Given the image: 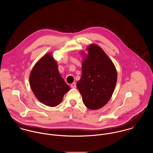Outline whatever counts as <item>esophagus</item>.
<instances>
[{
    "label": "esophagus",
    "instance_id": "esophagus-1",
    "mask_svg": "<svg viewBox=\"0 0 153 153\" xmlns=\"http://www.w3.org/2000/svg\"><path fill=\"white\" fill-rule=\"evenodd\" d=\"M71 87L74 88H76V83L75 82H73L72 84H71Z\"/></svg>",
    "mask_w": 153,
    "mask_h": 153
}]
</instances>
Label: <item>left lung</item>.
I'll use <instances>...</instances> for the list:
<instances>
[{
	"label": "left lung",
	"mask_w": 153,
	"mask_h": 153,
	"mask_svg": "<svg viewBox=\"0 0 153 153\" xmlns=\"http://www.w3.org/2000/svg\"><path fill=\"white\" fill-rule=\"evenodd\" d=\"M82 52V76L77 83L84 105L95 110L104 107L111 99L117 81L115 65L102 49L96 44Z\"/></svg>",
	"instance_id": "obj_1"
}]
</instances>
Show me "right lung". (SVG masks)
I'll use <instances>...</instances> for the list:
<instances>
[{
    "mask_svg": "<svg viewBox=\"0 0 153 153\" xmlns=\"http://www.w3.org/2000/svg\"><path fill=\"white\" fill-rule=\"evenodd\" d=\"M58 67L52 53H48L35 64L29 76L30 86L36 98L51 107L58 105L70 89Z\"/></svg>",
    "mask_w": 153,
    "mask_h": 153,
    "instance_id": "right-lung-1",
    "label": "right lung"
}]
</instances>
